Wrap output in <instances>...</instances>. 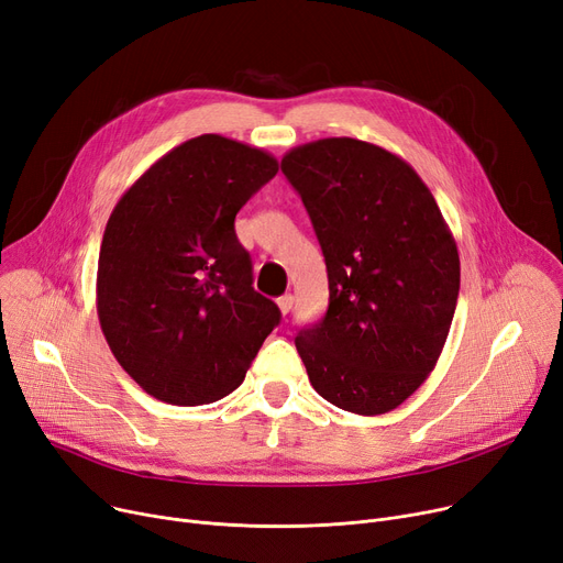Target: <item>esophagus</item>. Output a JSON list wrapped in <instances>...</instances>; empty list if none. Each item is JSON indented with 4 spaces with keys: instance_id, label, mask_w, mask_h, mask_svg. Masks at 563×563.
Returning a JSON list of instances; mask_svg holds the SVG:
<instances>
[{
    "instance_id": "esophagus-1",
    "label": "esophagus",
    "mask_w": 563,
    "mask_h": 563,
    "mask_svg": "<svg viewBox=\"0 0 563 563\" xmlns=\"http://www.w3.org/2000/svg\"><path fill=\"white\" fill-rule=\"evenodd\" d=\"M276 303H278L280 312H283V314H287V312L291 310V306H294V297H291V294H283V297H280Z\"/></svg>"
}]
</instances>
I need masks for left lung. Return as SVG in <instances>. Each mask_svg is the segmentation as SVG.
Segmentation results:
<instances>
[{
	"label": "left lung",
	"instance_id": "obj_1",
	"mask_svg": "<svg viewBox=\"0 0 563 563\" xmlns=\"http://www.w3.org/2000/svg\"><path fill=\"white\" fill-rule=\"evenodd\" d=\"M280 168L310 214L329 310L299 331L312 388L356 416L416 393L445 346L461 285L454 236L422 177L367 141L319 139Z\"/></svg>",
	"mask_w": 563,
	"mask_h": 563
}]
</instances>
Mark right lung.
<instances>
[{
  "label": "right lung",
  "mask_w": 563,
  "mask_h": 563,
  "mask_svg": "<svg viewBox=\"0 0 563 563\" xmlns=\"http://www.w3.org/2000/svg\"><path fill=\"white\" fill-rule=\"evenodd\" d=\"M278 173L262 147L202 134L173 147L115 202L98 260V317L115 361L159 401L240 388L278 306L253 289L234 217Z\"/></svg>",
  "instance_id": "add662e5"
}]
</instances>
